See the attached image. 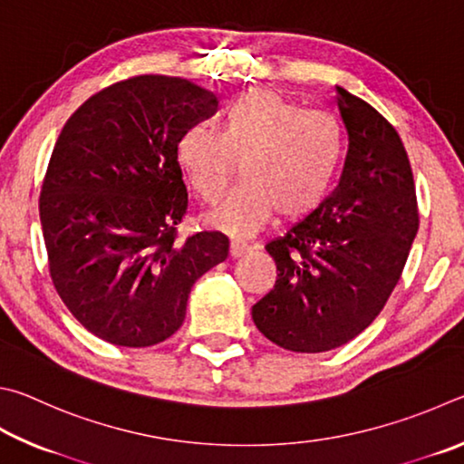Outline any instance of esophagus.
<instances>
[{"instance_id":"34e87169","label":"esophagus","mask_w":464,"mask_h":464,"mask_svg":"<svg viewBox=\"0 0 464 464\" xmlns=\"http://www.w3.org/2000/svg\"><path fill=\"white\" fill-rule=\"evenodd\" d=\"M246 253H248V246L240 245V242H232V245H230V256L232 258H240V256H245Z\"/></svg>"}]
</instances>
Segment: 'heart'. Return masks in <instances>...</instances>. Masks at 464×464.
I'll return each mask as SVG.
<instances>
[{
    "instance_id": "heart-1",
    "label": "heart",
    "mask_w": 464,
    "mask_h": 464,
    "mask_svg": "<svg viewBox=\"0 0 464 464\" xmlns=\"http://www.w3.org/2000/svg\"><path fill=\"white\" fill-rule=\"evenodd\" d=\"M343 136L332 118L291 103L273 89H250L226 111L222 132L193 124L177 142V162L201 201L214 203L234 170L242 181L203 216L211 230L253 237L277 214L297 222L320 208L334 181Z\"/></svg>"
}]
</instances>
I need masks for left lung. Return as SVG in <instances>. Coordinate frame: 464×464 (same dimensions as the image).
<instances>
[{
    "label": "left lung",
    "instance_id": "8db88e82",
    "mask_svg": "<svg viewBox=\"0 0 464 464\" xmlns=\"http://www.w3.org/2000/svg\"><path fill=\"white\" fill-rule=\"evenodd\" d=\"M336 105L348 142L340 183L318 209L265 246L277 281L253 305L256 328L294 353L332 351L377 318L420 226L400 134L343 87Z\"/></svg>",
    "mask_w": 464,
    "mask_h": 464
}]
</instances>
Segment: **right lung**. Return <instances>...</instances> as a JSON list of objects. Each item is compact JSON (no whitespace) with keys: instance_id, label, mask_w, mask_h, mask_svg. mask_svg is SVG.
<instances>
[{"instance_id":"right-lung-1","label":"right lung","mask_w":464,"mask_h":464,"mask_svg":"<svg viewBox=\"0 0 464 464\" xmlns=\"http://www.w3.org/2000/svg\"><path fill=\"white\" fill-rule=\"evenodd\" d=\"M218 111L189 79L140 75L102 89L67 120L40 191L56 294L77 322L116 346L159 344L181 328L193 283L230 242H177L187 187L177 142Z\"/></svg>"}]
</instances>
